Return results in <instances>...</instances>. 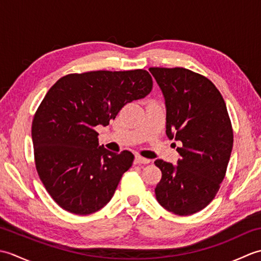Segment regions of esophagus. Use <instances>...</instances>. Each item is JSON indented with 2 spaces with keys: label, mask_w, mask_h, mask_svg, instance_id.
Wrapping results in <instances>:
<instances>
[{
  "label": "esophagus",
  "mask_w": 261,
  "mask_h": 261,
  "mask_svg": "<svg viewBox=\"0 0 261 261\" xmlns=\"http://www.w3.org/2000/svg\"><path fill=\"white\" fill-rule=\"evenodd\" d=\"M135 163L136 164H143V165H147V164H149L150 163V160L149 159H147V158H143V157H141V156H136V158H135Z\"/></svg>",
  "instance_id": "esophagus-1"
}]
</instances>
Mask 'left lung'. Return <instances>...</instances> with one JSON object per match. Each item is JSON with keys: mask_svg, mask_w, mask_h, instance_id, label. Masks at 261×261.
<instances>
[{"mask_svg": "<svg viewBox=\"0 0 261 261\" xmlns=\"http://www.w3.org/2000/svg\"><path fill=\"white\" fill-rule=\"evenodd\" d=\"M163 92L166 135L180 141L174 166L157 159L158 203L177 215L203 210L218 193L228 167L233 131L224 99L206 77L181 68H149Z\"/></svg>", "mask_w": 261, "mask_h": 261, "instance_id": "8db88e82", "label": "left lung"}]
</instances>
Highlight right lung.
I'll use <instances>...</instances> for the list:
<instances>
[{"label":"right lung","mask_w":261,"mask_h":261,"mask_svg":"<svg viewBox=\"0 0 261 261\" xmlns=\"http://www.w3.org/2000/svg\"><path fill=\"white\" fill-rule=\"evenodd\" d=\"M151 90L150 74L135 69L69 74L48 91L31 136L38 175L60 207L87 215L111 201L135 156L99 146L95 126H107L126 103Z\"/></svg>","instance_id":"1"}]
</instances>
